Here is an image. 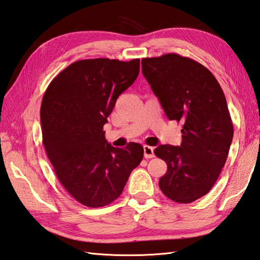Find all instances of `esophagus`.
I'll return each mask as SVG.
<instances>
[{
    "instance_id": "obj_1",
    "label": "esophagus",
    "mask_w": 260,
    "mask_h": 260,
    "mask_svg": "<svg viewBox=\"0 0 260 260\" xmlns=\"http://www.w3.org/2000/svg\"><path fill=\"white\" fill-rule=\"evenodd\" d=\"M144 157L145 158H153L155 154H154V148L147 146V145H144Z\"/></svg>"
}]
</instances>
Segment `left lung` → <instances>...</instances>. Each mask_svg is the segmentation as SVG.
<instances>
[{
  "mask_svg": "<svg viewBox=\"0 0 260 260\" xmlns=\"http://www.w3.org/2000/svg\"><path fill=\"white\" fill-rule=\"evenodd\" d=\"M142 72L168 119L183 123L180 146L154 150L167 164L159 188L176 203L195 202L215 185L232 145L224 92L205 66L175 53L143 58Z\"/></svg>",
  "mask_w": 260,
  "mask_h": 260,
  "instance_id": "8db88e82",
  "label": "left lung"
}]
</instances>
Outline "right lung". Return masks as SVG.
Returning <instances> with one entry per match:
<instances>
[{"label": "right lung", "mask_w": 260, "mask_h": 260, "mask_svg": "<svg viewBox=\"0 0 260 260\" xmlns=\"http://www.w3.org/2000/svg\"><path fill=\"white\" fill-rule=\"evenodd\" d=\"M140 73V58L82 59L48 85L41 105L47 157L69 194L87 207H103L122 194L144 148L129 143L113 147L103 126L118 96Z\"/></svg>", "instance_id": "right-lung-1"}]
</instances>
